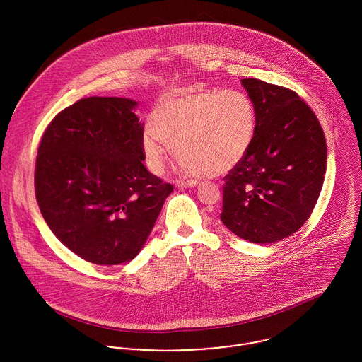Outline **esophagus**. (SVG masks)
I'll return each instance as SVG.
<instances>
[{"label":"esophagus","instance_id":"esophagus-1","mask_svg":"<svg viewBox=\"0 0 362 362\" xmlns=\"http://www.w3.org/2000/svg\"><path fill=\"white\" fill-rule=\"evenodd\" d=\"M198 183L195 182V180H187V182H185V180H179V182H176L175 183V186L176 187H185V189H187V187H195Z\"/></svg>","mask_w":362,"mask_h":362}]
</instances>
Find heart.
<instances>
[{"label": "heart", "mask_w": 362, "mask_h": 362, "mask_svg": "<svg viewBox=\"0 0 362 362\" xmlns=\"http://www.w3.org/2000/svg\"><path fill=\"white\" fill-rule=\"evenodd\" d=\"M256 127V109L244 92L180 88L154 105L141 148L154 173H163L168 153L175 147L185 175L208 177L243 161Z\"/></svg>", "instance_id": "1"}]
</instances>
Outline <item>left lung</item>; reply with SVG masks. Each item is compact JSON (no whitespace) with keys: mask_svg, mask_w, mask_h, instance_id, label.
Wrapping results in <instances>:
<instances>
[{"mask_svg":"<svg viewBox=\"0 0 362 362\" xmlns=\"http://www.w3.org/2000/svg\"><path fill=\"white\" fill-rule=\"evenodd\" d=\"M257 127L243 161L224 176L221 221L240 238L276 243L310 218L327 170V141L314 112L288 88L241 80Z\"/></svg>","mask_w":362,"mask_h":362,"instance_id":"1","label":"left lung"}]
</instances>
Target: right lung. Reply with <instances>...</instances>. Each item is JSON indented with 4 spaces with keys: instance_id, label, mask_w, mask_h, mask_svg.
Masks as SVG:
<instances>
[{
    "instance_id": "add662e5",
    "label": "right lung",
    "mask_w": 362,
    "mask_h": 362,
    "mask_svg": "<svg viewBox=\"0 0 362 362\" xmlns=\"http://www.w3.org/2000/svg\"><path fill=\"white\" fill-rule=\"evenodd\" d=\"M127 98L90 96L47 127L35 197L56 238L100 266L138 256L173 186L143 165V124Z\"/></svg>"
}]
</instances>
